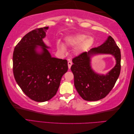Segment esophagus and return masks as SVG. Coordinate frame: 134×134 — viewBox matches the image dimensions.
<instances>
[{
    "label": "esophagus",
    "mask_w": 134,
    "mask_h": 134,
    "mask_svg": "<svg viewBox=\"0 0 134 134\" xmlns=\"http://www.w3.org/2000/svg\"><path fill=\"white\" fill-rule=\"evenodd\" d=\"M68 68H69V69H70V68H71V66L72 65V62H71V61H70V60H69L68 61Z\"/></svg>",
    "instance_id": "obj_1"
}]
</instances>
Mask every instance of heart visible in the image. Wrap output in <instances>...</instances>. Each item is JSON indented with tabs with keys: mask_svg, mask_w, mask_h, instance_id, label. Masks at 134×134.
I'll use <instances>...</instances> for the list:
<instances>
[{
	"mask_svg": "<svg viewBox=\"0 0 134 134\" xmlns=\"http://www.w3.org/2000/svg\"><path fill=\"white\" fill-rule=\"evenodd\" d=\"M87 37L88 36L84 34H75L66 37L65 40V44L66 46L70 47L79 45L75 49L74 52L76 55H79L87 50L94 43V39L93 37H89L87 38ZM58 47L62 51H65V47L63 45L58 44Z\"/></svg>",
	"mask_w": 134,
	"mask_h": 134,
	"instance_id": "heart-1",
	"label": "heart"
}]
</instances>
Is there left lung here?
Listing matches in <instances>:
<instances>
[{"label":"left lung","instance_id":"obj_1","mask_svg":"<svg viewBox=\"0 0 134 134\" xmlns=\"http://www.w3.org/2000/svg\"><path fill=\"white\" fill-rule=\"evenodd\" d=\"M93 53L112 54L116 60L115 66L106 76L95 74L90 65V55ZM72 62L71 70L77 92L83 99L96 101L104 98L115 86L121 71V51L114 39L109 36L102 45L75 56Z\"/></svg>","mask_w":134,"mask_h":134}]
</instances>
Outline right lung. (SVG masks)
Returning <instances> with one entry per match:
<instances>
[{
  "instance_id": "1",
  "label": "right lung",
  "mask_w": 134,
  "mask_h": 134,
  "mask_svg": "<svg viewBox=\"0 0 134 134\" xmlns=\"http://www.w3.org/2000/svg\"><path fill=\"white\" fill-rule=\"evenodd\" d=\"M48 27L27 34L15 46L13 55L15 80L24 93L36 102L51 99L57 93L63 75L68 71L66 60L52 58L42 41ZM42 46L41 54L35 52Z\"/></svg>"
}]
</instances>
